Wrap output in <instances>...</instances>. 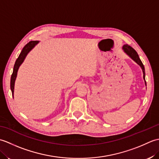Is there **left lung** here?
<instances>
[{"label":"left lung","instance_id":"left-lung-1","mask_svg":"<svg viewBox=\"0 0 159 159\" xmlns=\"http://www.w3.org/2000/svg\"><path fill=\"white\" fill-rule=\"evenodd\" d=\"M123 50L128 56H130L131 58L134 61H135L137 64H139V65L141 66V68H142L143 73V79L145 80V68H144L143 64L142 63V62H141V61L139 57V55H138L137 52L135 51V50L133 49L130 46H128V44H126L123 46ZM145 83H146V80H145Z\"/></svg>","mask_w":159,"mask_h":159}]
</instances>
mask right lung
I'll use <instances>...</instances> for the list:
<instances>
[{
  "label": "right lung",
  "instance_id": "add662e5",
  "mask_svg": "<svg viewBox=\"0 0 159 159\" xmlns=\"http://www.w3.org/2000/svg\"><path fill=\"white\" fill-rule=\"evenodd\" d=\"M39 42L38 41H31L29 42L24 47L22 52H20L19 57H18V59H16V63L14 64V67H13V73L11 74V83H10V87H11V90L12 92V95L13 96V89H14V83H15V80H16V78L17 76V72H18V70L20 66L21 65L22 63L24 61L26 55L29 53V52L31 50L33 47H34L37 43H38Z\"/></svg>",
  "mask_w": 159,
  "mask_h": 159
}]
</instances>
